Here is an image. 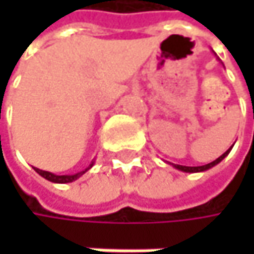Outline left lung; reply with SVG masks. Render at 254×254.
Here are the masks:
<instances>
[{
	"mask_svg": "<svg viewBox=\"0 0 254 254\" xmlns=\"http://www.w3.org/2000/svg\"><path fill=\"white\" fill-rule=\"evenodd\" d=\"M232 148V147H231ZM231 148L227 150L221 157H218L216 160H213L212 163H207V165H203V166H182V165H174V168L178 169V171H182V172H190V174H194V172H204V171H207V169H210V168H213V166H216L219 162H222L227 156L229 154V151H231Z\"/></svg>",
	"mask_w": 254,
	"mask_h": 254,
	"instance_id": "8db88e82",
	"label": "left lung"
}]
</instances>
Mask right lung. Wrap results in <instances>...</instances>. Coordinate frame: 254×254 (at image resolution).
I'll list each match as a JSON object with an SVG mask.
<instances>
[{
  "instance_id": "obj_1",
  "label": "right lung",
  "mask_w": 254,
  "mask_h": 254,
  "mask_svg": "<svg viewBox=\"0 0 254 254\" xmlns=\"http://www.w3.org/2000/svg\"><path fill=\"white\" fill-rule=\"evenodd\" d=\"M92 165H94V162L85 169V171H82V172H77L75 175H54V174H51V172H47V171H41V169H38V168H33L39 175L42 178H45V179H48V181H51V182H57V184H67V182H73V181H76L77 178L82 177L88 169H91L92 168Z\"/></svg>"
}]
</instances>
